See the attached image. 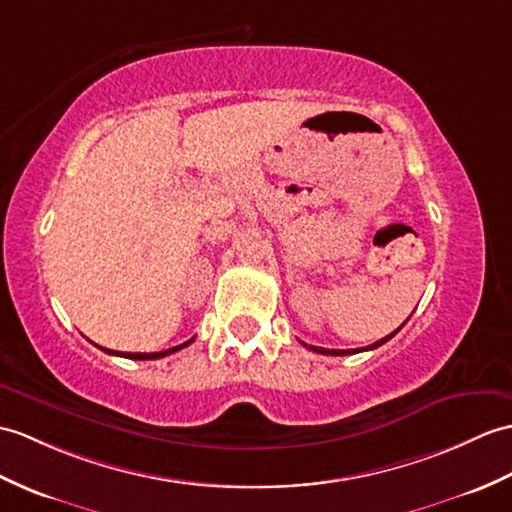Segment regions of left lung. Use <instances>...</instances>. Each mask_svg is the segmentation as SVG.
Listing matches in <instances>:
<instances>
[{
    "label": "left lung",
    "instance_id": "8db88e82",
    "mask_svg": "<svg viewBox=\"0 0 512 512\" xmlns=\"http://www.w3.org/2000/svg\"><path fill=\"white\" fill-rule=\"evenodd\" d=\"M406 325V323H403ZM401 325V327H403ZM401 327L399 329H395L392 331V334H388L386 338H382V340H377V342H373V344H368V347H364V349H360V351H371V349H377V347H382L384 342H388L392 336H397L399 331H401ZM307 349H312V351H316V353H323V355H351V353H360L358 349H349V351H338V349H323V347H312V344H305Z\"/></svg>",
    "mask_w": 512,
    "mask_h": 512
}]
</instances>
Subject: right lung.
<instances>
[{"label": "right lung", "instance_id": "right-lung-1", "mask_svg": "<svg viewBox=\"0 0 512 512\" xmlns=\"http://www.w3.org/2000/svg\"><path fill=\"white\" fill-rule=\"evenodd\" d=\"M192 340H194V338H192ZM192 340L178 344V347L159 351V353H120V351H111V349H102V347H100V349H102L104 353H109V355H120V358H128V360H159V358H163V355H170V353H176V351L185 349L187 344H192Z\"/></svg>", "mask_w": 512, "mask_h": 512}]
</instances>
